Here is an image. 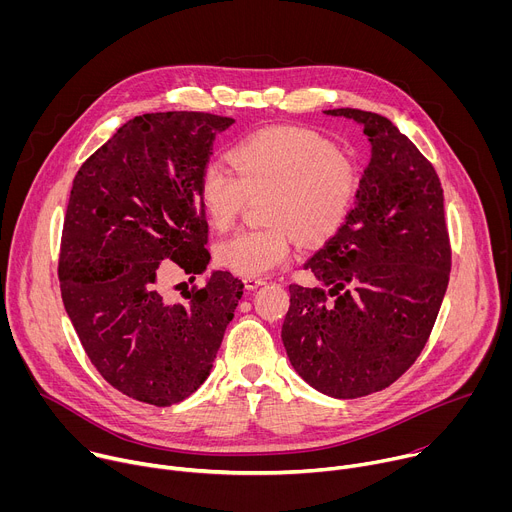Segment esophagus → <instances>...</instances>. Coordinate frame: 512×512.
I'll return each instance as SVG.
<instances>
[{
	"instance_id": "obj_1",
	"label": "esophagus",
	"mask_w": 512,
	"mask_h": 512,
	"mask_svg": "<svg viewBox=\"0 0 512 512\" xmlns=\"http://www.w3.org/2000/svg\"><path fill=\"white\" fill-rule=\"evenodd\" d=\"M261 285H265V279H257V277H245V287L247 289H257V287H261Z\"/></svg>"
}]
</instances>
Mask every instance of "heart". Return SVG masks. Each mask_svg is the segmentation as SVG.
<instances>
[{
	"label": "heart",
	"mask_w": 512,
	"mask_h": 512,
	"mask_svg": "<svg viewBox=\"0 0 512 512\" xmlns=\"http://www.w3.org/2000/svg\"><path fill=\"white\" fill-rule=\"evenodd\" d=\"M235 174L208 164L198 182L200 202L214 229H229L247 194L269 190V227L239 231L214 249L216 263L241 277H263L294 251V231L308 243L332 237L346 221L356 192L352 164L318 133L273 125L249 133L229 152Z\"/></svg>",
	"instance_id": "heart-1"
}]
</instances>
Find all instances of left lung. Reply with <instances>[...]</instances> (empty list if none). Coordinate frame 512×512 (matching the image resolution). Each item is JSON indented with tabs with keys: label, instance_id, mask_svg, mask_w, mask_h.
<instances>
[{
	"label": "left lung",
	"instance_id": "left-lung-1",
	"mask_svg": "<svg viewBox=\"0 0 512 512\" xmlns=\"http://www.w3.org/2000/svg\"><path fill=\"white\" fill-rule=\"evenodd\" d=\"M371 143L354 208L306 261L322 287L289 285L281 340L291 367L316 391L356 399L395 383L423 350L450 279L444 190L433 166L387 117L360 109Z\"/></svg>",
	"mask_w": 512,
	"mask_h": 512
}]
</instances>
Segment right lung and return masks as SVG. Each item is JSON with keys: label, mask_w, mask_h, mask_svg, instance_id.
<instances>
[{"label": "right lung", "mask_w": 512, "mask_h": 512, "mask_svg": "<svg viewBox=\"0 0 512 512\" xmlns=\"http://www.w3.org/2000/svg\"><path fill=\"white\" fill-rule=\"evenodd\" d=\"M233 123L196 111L133 117L72 182L58 261L66 314L101 377L156 407L206 381L243 296L229 271H212L186 302L160 285L174 267L190 281L206 271L198 182L214 137Z\"/></svg>", "instance_id": "obj_1"}]
</instances>
